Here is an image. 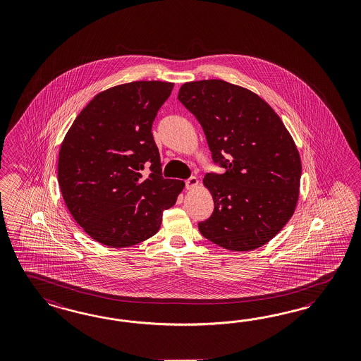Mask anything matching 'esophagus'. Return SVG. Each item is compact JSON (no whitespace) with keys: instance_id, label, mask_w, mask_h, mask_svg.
<instances>
[{"instance_id":"1","label":"esophagus","mask_w":361,"mask_h":361,"mask_svg":"<svg viewBox=\"0 0 361 361\" xmlns=\"http://www.w3.org/2000/svg\"><path fill=\"white\" fill-rule=\"evenodd\" d=\"M185 183L187 190H194V188L199 185V180H197L196 176H191V178H188V179L185 180Z\"/></svg>"}]
</instances>
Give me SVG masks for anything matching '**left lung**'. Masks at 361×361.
I'll list each match as a JSON object with an SVG mask.
<instances>
[{
  "label": "left lung",
  "mask_w": 361,
  "mask_h": 361,
  "mask_svg": "<svg viewBox=\"0 0 361 361\" xmlns=\"http://www.w3.org/2000/svg\"><path fill=\"white\" fill-rule=\"evenodd\" d=\"M178 100L202 125L214 162L226 169L203 179L215 208L197 224L200 233L235 252L265 245L298 202L302 164L286 126L258 94L219 79L185 82Z\"/></svg>",
  "instance_id": "8db88e82"
}]
</instances>
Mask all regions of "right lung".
<instances>
[{"label":"right lung","mask_w":361,"mask_h":361,"mask_svg":"<svg viewBox=\"0 0 361 361\" xmlns=\"http://www.w3.org/2000/svg\"><path fill=\"white\" fill-rule=\"evenodd\" d=\"M174 82H132L97 93L66 134L58 161L64 203L88 236L111 247L154 236L183 180L162 176L152 126ZM145 165L152 173L142 176Z\"/></svg>","instance_id":"add662e5"}]
</instances>
